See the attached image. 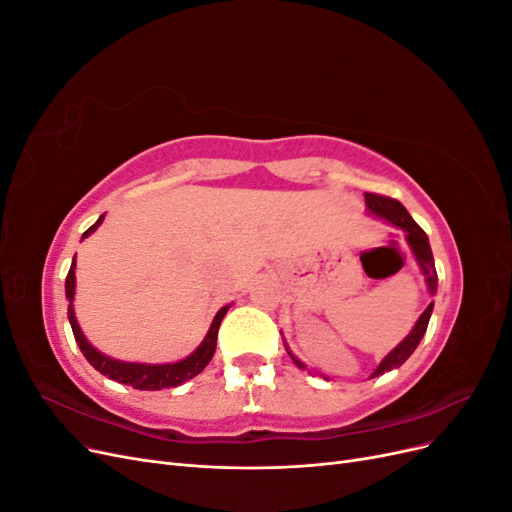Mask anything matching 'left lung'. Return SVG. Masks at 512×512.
Listing matches in <instances>:
<instances>
[{"label": "left lung", "instance_id": "8db88e82", "mask_svg": "<svg viewBox=\"0 0 512 512\" xmlns=\"http://www.w3.org/2000/svg\"><path fill=\"white\" fill-rule=\"evenodd\" d=\"M365 203H367V209H369L371 213H374V215H378V218H382V220H386V222H391V224L397 226V228H404V230H406L408 243H410V247L414 250V256H416V260H418V265H421L423 273L427 275V286H429L431 294L436 292L438 273H436V267H433V254H431V247H429V239H427V235H425V230L410 218V213L406 211V207L401 205L399 200L391 198V196H382V194H371V192H367V194H365ZM431 312H433V303L427 305V309L421 314V318H418V322L414 324L412 333L404 339V342H401L389 356H384V361L378 365V369L374 371V376H371V378H376V376L384 374V371H391V369H395V367L406 363L408 356L416 350L418 344H421V339H423V335H425V331H427V324H429ZM290 356H292V354H290ZM292 359H294V356H292ZM294 363H297L299 367H303V363L297 361V359H294Z\"/></svg>", "mask_w": 512, "mask_h": 512}]
</instances>
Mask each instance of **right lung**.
Instances as JSON below:
<instances>
[{
  "mask_svg": "<svg viewBox=\"0 0 512 512\" xmlns=\"http://www.w3.org/2000/svg\"><path fill=\"white\" fill-rule=\"evenodd\" d=\"M102 220H104V215H100V220L83 232V239L87 235H91V232H94L102 224ZM66 297L70 299V307H68L70 327H72L76 344H79L81 352L85 354V359L91 365H94L100 371V374L108 376L115 382L128 384V386H132V389H141V391H160V389H166V386H179L181 382L192 380L194 376H198L200 371H203L211 361V356L215 352V342H218V329L222 324V318L228 312V305L220 309L218 316L213 318V324H211V329L205 337V342L200 344L188 356V359H183L179 363H170V365H141V363H121V361H115V359H108V356L100 354L94 346H89V342L83 337V333L79 329V322H76V316H74V309H72L74 260H72V267H70L68 277H66Z\"/></svg>",
  "mask_w": 512,
  "mask_h": 512,
  "instance_id": "add662e5",
  "label": "right lung"
}]
</instances>
